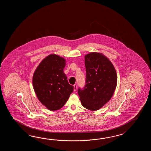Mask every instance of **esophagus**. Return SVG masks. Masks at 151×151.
Returning <instances> with one entry per match:
<instances>
[{"label":"esophagus","instance_id":"1","mask_svg":"<svg viewBox=\"0 0 151 151\" xmlns=\"http://www.w3.org/2000/svg\"><path fill=\"white\" fill-rule=\"evenodd\" d=\"M73 88H74V91H77V85H76V84H74V85H73Z\"/></svg>","mask_w":151,"mask_h":151}]
</instances>
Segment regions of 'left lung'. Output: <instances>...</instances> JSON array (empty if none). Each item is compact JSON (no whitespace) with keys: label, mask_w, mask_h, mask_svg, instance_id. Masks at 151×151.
Returning a JSON list of instances; mask_svg holds the SVG:
<instances>
[{"label":"left lung","mask_w":151,"mask_h":151,"mask_svg":"<svg viewBox=\"0 0 151 151\" xmlns=\"http://www.w3.org/2000/svg\"><path fill=\"white\" fill-rule=\"evenodd\" d=\"M85 85L78 88L82 105L96 111L111 99L117 84V74L112 63L100 53L92 52L85 56Z\"/></svg>","instance_id":"obj_1"}]
</instances>
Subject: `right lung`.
I'll return each instance as SVG.
<instances>
[{"mask_svg": "<svg viewBox=\"0 0 151 151\" xmlns=\"http://www.w3.org/2000/svg\"><path fill=\"white\" fill-rule=\"evenodd\" d=\"M65 61L58 55H49L39 64L33 76V86L38 99L50 111L64 106L74 90L64 73Z\"/></svg>", "mask_w": 151, "mask_h": 151, "instance_id": "add662e5", "label": "right lung"}]
</instances>
